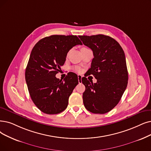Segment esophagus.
Listing matches in <instances>:
<instances>
[{"instance_id":"obj_1","label":"esophagus","mask_w":151,"mask_h":151,"mask_svg":"<svg viewBox=\"0 0 151 151\" xmlns=\"http://www.w3.org/2000/svg\"><path fill=\"white\" fill-rule=\"evenodd\" d=\"M82 76L81 75H78V81H79V83H81L82 82Z\"/></svg>"}]
</instances>
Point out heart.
<instances>
[{
	"label": "heart",
	"mask_w": 151,
	"mask_h": 151,
	"mask_svg": "<svg viewBox=\"0 0 151 151\" xmlns=\"http://www.w3.org/2000/svg\"><path fill=\"white\" fill-rule=\"evenodd\" d=\"M84 49H87V47H81V50H84ZM73 69L74 70H76V72H81V69L79 68V67H75V68H73Z\"/></svg>",
	"instance_id": "1"
}]
</instances>
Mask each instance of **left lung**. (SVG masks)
<instances>
[{
	"label": "left lung",
	"instance_id": "obj_1",
	"mask_svg": "<svg viewBox=\"0 0 151 151\" xmlns=\"http://www.w3.org/2000/svg\"><path fill=\"white\" fill-rule=\"evenodd\" d=\"M84 45L93 51L94 58L88 69L96 83L82 78L86 87L83 102L86 109L96 114L111 111L119 103L128 85V72L124 51L108 36H79Z\"/></svg>",
	"mask_w": 151,
	"mask_h": 151
}]
</instances>
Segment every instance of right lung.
<instances>
[{
    "label": "right lung",
    "instance_id": "right-lung-1",
    "mask_svg": "<svg viewBox=\"0 0 151 151\" xmlns=\"http://www.w3.org/2000/svg\"><path fill=\"white\" fill-rule=\"evenodd\" d=\"M82 43L76 35H51L40 40L30 54L25 70L29 95L42 112L49 114L63 111L69 96L77 85V76L72 72L63 81L56 77L68 52Z\"/></svg>",
    "mask_w": 151,
    "mask_h": 151
}]
</instances>
